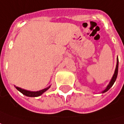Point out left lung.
<instances>
[{
	"mask_svg": "<svg viewBox=\"0 0 124 124\" xmlns=\"http://www.w3.org/2000/svg\"><path fill=\"white\" fill-rule=\"evenodd\" d=\"M118 63H119V61H118V57H117V63H116V67L115 69V71H114V75H113L112 77L111 78V80H110V83L108 84L107 86H106V88L101 92V93H106V91H108L109 89H110L112 85H114V83H115L116 80V78H117V76H118Z\"/></svg>",
	"mask_w": 124,
	"mask_h": 124,
	"instance_id": "left-lung-1",
	"label": "left lung"
}]
</instances>
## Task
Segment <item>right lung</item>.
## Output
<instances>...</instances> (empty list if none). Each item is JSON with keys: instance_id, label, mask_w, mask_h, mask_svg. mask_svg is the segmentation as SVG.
<instances>
[{"instance_id": "1", "label": "right lung", "mask_w": 124, "mask_h": 124, "mask_svg": "<svg viewBox=\"0 0 124 124\" xmlns=\"http://www.w3.org/2000/svg\"><path fill=\"white\" fill-rule=\"evenodd\" d=\"M50 86H51V85L49 86H48V87H47V88H43V89H42L41 91H27V90H25V89H23V88H19L18 86H15V87H16V88L18 91H20L21 93H22L24 95L26 96H29V97H38V96H41L43 93H44L46 91H47L49 88H50Z\"/></svg>"}]
</instances>
